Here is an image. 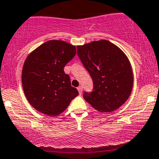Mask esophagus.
I'll list each match as a JSON object with an SVG mask.
<instances>
[{"instance_id":"obj_1","label":"esophagus","mask_w":159,"mask_h":159,"mask_svg":"<svg viewBox=\"0 0 159 159\" xmlns=\"http://www.w3.org/2000/svg\"><path fill=\"white\" fill-rule=\"evenodd\" d=\"M77 90H78L79 93H80V94H82V92H83V87H82V86H80V87L77 88Z\"/></svg>"}]
</instances>
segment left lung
Masks as SVG:
<instances>
[{
	"mask_svg": "<svg viewBox=\"0 0 159 159\" xmlns=\"http://www.w3.org/2000/svg\"><path fill=\"white\" fill-rule=\"evenodd\" d=\"M77 54L93 84L91 92H84V99L101 112H111L122 106L129 98L134 84L126 54L105 40L78 46Z\"/></svg>",
	"mask_w": 159,
	"mask_h": 159,
	"instance_id": "left-lung-1",
	"label": "left lung"
}]
</instances>
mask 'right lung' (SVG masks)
I'll return each instance as SVG.
<instances>
[{
	"instance_id": "add662e5",
	"label": "right lung",
	"mask_w": 159,
	"mask_h": 159,
	"mask_svg": "<svg viewBox=\"0 0 159 159\" xmlns=\"http://www.w3.org/2000/svg\"><path fill=\"white\" fill-rule=\"evenodd\" d=\"M75 54V46L62 40H49L27 57L22 68V88L30 104L37 111L58 116L79 94L64 72Z\"/></svg>"
}]
</instances>
